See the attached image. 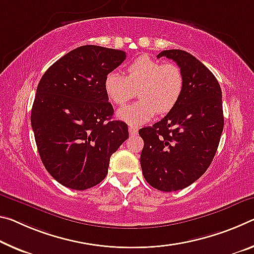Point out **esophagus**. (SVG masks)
Segmentation results:
<instances>
[{
  "mask_svg": "<svg viewBox=\"0 0 254 254\" xmlns=\"http://www.w3.org/2000/svg\"><path fill=\"white\" fill-rule=\"evenodd\" d=\"M128 132H130L131 135H135L136 133H138V127L134 126H130L128 127Z\"/></svg>",
  "mask_w": 254,
  "mask_h": 254,
  "instance_id": "34e87169",
  "label": "esophagus"
}]
</instances>
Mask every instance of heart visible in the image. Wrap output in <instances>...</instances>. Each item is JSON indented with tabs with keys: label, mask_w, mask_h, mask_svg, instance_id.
Here are the masks:
<instances>
[{
	"label": "heart",
	"mask_w": 254,
	"mask_h": 254,
	"mask_svg": "<svg viewBox=\"0 0 254 254\" xmlns=\"http://www.w3.org/2000/svg\"><path fill=\"white\" fill-rule=\"evenodd\" d=\"M183 88L184 75L178 64H163L148 55L128 64L127 75L112 71L104 81L107 97L120 106L133 98L138 90V102L118 111V118L131 126L148 122L156 113L171 112L182 97Z\"/></svg>",
	"instance_id": "b5f03b06"
}]
</instances>
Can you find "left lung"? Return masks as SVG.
Wrapping results in <instances>:
<instances>
[{"mask_svg":"<svg viewBox=\"0 0 254 254\" xmlns=\"http://www.w3.org/2000/svg\"><path fill=\"white\" fill-rule=\"evenodd\" d=\"M171 59L184 75L183 94L168 114L152 127L139 130L144 146L142 174L152 188L182 190L208 170L224 128L221 89L215 75L185 51L168 50L157 59Z\"/></svg>","mask_w":254,"mask_h":254,"instance_id":"left-lung-1","label":"left lung"}]
</instances>
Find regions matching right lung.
Returning <instances> with one entry per match:
<instances>
[{"label": "right lung", "mask_w": 254, "mask_h": 254, "mask_svg": "<svg viewBox=\"0 0 254 254\" xmlns=\"http://www.w3.org/2000/svg\"><path fill=\"white\" fill-rule=\"evenodd\" d=\"M126 52L80 46L48 67L36 91L31 127L40 159L64 187L86 190L105 179L111 156L128 138L127 123L113 121L106 75Z\"/></svg>", "instance_id": "1"}]
</instances>
